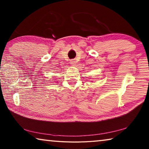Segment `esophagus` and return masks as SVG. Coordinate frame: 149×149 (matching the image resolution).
<instances>
[{
  "label": "esophagus",
  "mask_w": 149,
  "mask_h": 149,
  "mask_svg": "<svg viewBox=\"0 0 149 149\" xmlns=\"http://www.w3.org/2000/svg\"><path fill=\"white\" fill-rule=\"evenodd\" d=\"M70 64H71L72 65H75L76 62H75V60H70Z\"/></svg>",
  "instance_id": "obj_1"
}]
</instances>
